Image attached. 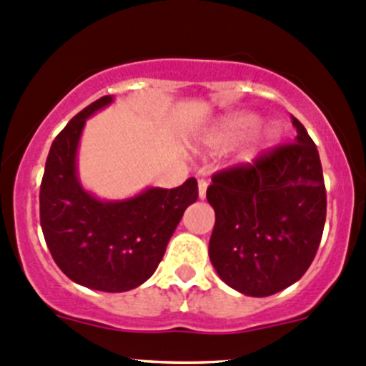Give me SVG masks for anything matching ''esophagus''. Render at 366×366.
I'll return each mask as SVG.
<instances>
[{"label": "esophagus", "mask_w": 366, "mask_h": 366, "mask_svg": "<svg viewBox=\"0 0 366 366\" xmlns=\"http://www.w3.org/2000/svg\"><path fill=\"white\" fill-rule=\"evenodd\" d=\"M205 191H207V182L204 179H200L198 180V197H200V200L205 198Z\"/></svg>", "instance_id": "1"}]
</instances>
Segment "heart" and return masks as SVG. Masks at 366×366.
<instances>
[{
  "instance_id": "heart-1",
  "label": "heart",
  "mask_w": 366,
  "mask_h": 366,
  "mask_svg": "<svg viewBox=\"0 0 366 366\" xmlns=\"http://www.w3.org/2000/svg\"><path fill=\"white\" fill-rule=\"evenodd\" d=\"M257 118L250 112H237V114L227 116L211 136V143L216 144V147H232V144L239 143L241 139L248 136L250 132H254V129L257 127ZM279 134V130L273 125H266L262 129V132L259 134L257 143H262V141L275 139ZM259 148L252 147L250 150L247 152V157L252 159L255 154H257Z\"/></svg>"
}]
</instances>
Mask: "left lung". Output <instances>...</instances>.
Here are the masks:
<instances>
[{
    "label": "left lung",
    "instance_id": "1",
    "mask_svg": "<svg viewBox=\"0 0 366 366\" xmlns=\"http://www.w3.org/2000/svg\"><path fill=\"white\" fill-rule=\"evenodd\" d=\"M295 143L212 177L216 214L209 257L225 285L248 297L282 292L302 277L320 244L327 197L317 144L293 118Z\"/></svg>",
    "mask_w": 366,
    "mask_h": 366
}]
</instances>
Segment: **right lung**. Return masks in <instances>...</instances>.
Returning <instances> with one entry per match:
<instances>
[{
    "label": "right lung",
    "mask_w": 366,
    "mask_h": 366,
    "mask_svg": "<svg viewBox=\"0 0 366 366\" xmlns=\"http://www.w3.org/2000/svg\"><path fill=\"white\" fill-rule=\"evenodd\" d=\"M114 102L104 97L78 112L55 137L39 194L41 227L53 261L85 288L122 293L154 275L187 205L197 179L173 189L147 187L125 200H100L78 180L76 152L85 119Z\"/></svg>",
    "instance_id": "1"
}]
</instances>
